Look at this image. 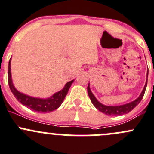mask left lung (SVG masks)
<instances>
[{"label": "left lung", "mask_w": 154, "mask_h": 154, "mask_svg": "<svg viewBox=\"0 0 154 154\" xmlns=\"http://www.w3.org/2000/svg\"><path fill=\"white\" fill-rule=\"evenodd\" d=\"M147 77H148V71H147V81H146L145 85H144V87L142 90V93L139 95V97H138L137 99H136L133 101L130 102V103H127V104L121 105V106H105V105L100 103L98 100L96 99V97H94V94L91 92V89H90L89 84L88 85V87H87V90H88V97L91 99V103H93L94 106L99 110V111L102 112L104 114L108 115V116H121V115L127 114V113L130 112L131 110H133V109L135 108L142 100V97H143L144 92H145L146 86H147Z\"/></svg>", "instance_id": "1"}]
</instances>
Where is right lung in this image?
Listing matches in <instances>:
<instances>
[{
    "label": "right lung",
    "instance_id": "right-lung-1",
    "mask_svg": "<svg viewBox=\"0 0 154 154\" xmlns=\"http://www.w3.org/2000/svg\"><path fill=\"white\" fill-rule=\"evenodd\" d=\"M11 58L9 61V67H8V83L10 86L11 91L15 98L21 103L33 110V111L38 112H50L54 110L57 109V108L60 106L64 100L66 94H67L68 89L71 87V84L74 82V80L68 82L64 86V88L60 90L58 92H56L54 95L51 96V97H48L46 99L42 98H36V97H30V96L24 94L23 93L18 91L14 86L12 83V77H11Z\"/></svg>",
    "mask_w": 154,
    "mask_h": 154
}]
</instances>
